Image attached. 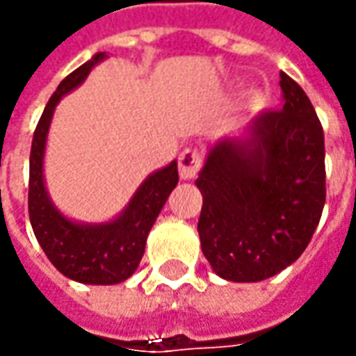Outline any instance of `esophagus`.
Returning a JSON list of instances; mask_svg holds the SVG:
<instances>
[{"mask_svg": "<svg viewBox=\"0 0 356 356\" xmlns=\"http://www.w3.org/2000/svg\"><path fill=\"white\" fill-rule=\"evenodd\" d=\"M202 166V154L197 149H184L178 161V172L182 180H192Z\"/></svg>", "mask_w": 356, "mask_h": 356, "instance_id": "1", "label": "esophagus"}]
</instances>
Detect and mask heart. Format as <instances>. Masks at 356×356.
Returning <instances> with one entry per match:
<instances>
[{"mask_svg":"<svg viewBox=\"0 0 356 356\" xmlns=\"http://www.w3.org/2000/svg\"><path fill=\"white\" fill-rule=\"evenodd\" d=\"M264 104H266V99L259 92H252L248 100H246V108H248L250 112H259L264 108Z\"/></svg>","mask_w":356,"mask_h":356,"instance_id":"1","label":"heart"}]
</instances>
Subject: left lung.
Masks as SVG:
<instances>
[{"label":"left lung","instance_id":"obj_1","mask_svg":"<svg viewBox=\"0 0 356 356\" xmlns=\"http://www.w3.org/2000/svg\"><path fill=\"white\" fill-rule=\"evenodd\" d=\"M279 85L283 108L217 139L195 180L203 256L232 283L264 281L295 264L325 203L322 124L298 83L281 71Z\"/></svg>","mask_w":356,"mask_h":356}]
</instances>
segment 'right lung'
I'll list each match as a JSON object with an SVG mask.
<instances>
[{
    "mask_svg": "<svg viewBox=\"0 0 356 356\" xmlns=\"http://www.w3.org/2000/svg\"><path fill=\"white\" fill-rule=\"evenodd\" d=\"M106 58V51L95 54L58 85L44 108L31 149L29 217L34 236L61 275L85 285H118L136 273L147 236L178 184V163L172 161L149 174L126 207L104 222L71 219L51 202L44 178V154L56 106Z\"/></svg>",
    "mask_w": 356,
    "mask_h": 356,
    "instance_id": "obj_1",
    "label": "right lung"
}]
</instances>
